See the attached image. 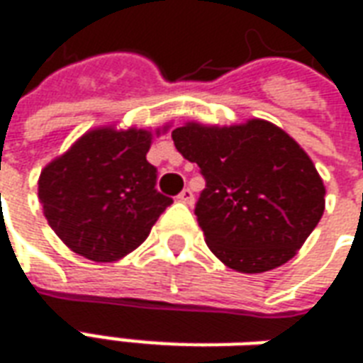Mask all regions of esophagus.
<instances>
[{"label":"esophagus","mask_w":363,"mask_h":363,"mask_svg":"<svg viewBox=\"0 0 363 363\" xmlns=\"http://www.w3.org/2000/svg\"><path fill=\"white\" fill-rule=\"evenodd\" d=\"M179 202H182V204H192L194 202V194H192V190L190 189H184L179 194Z\"/></svg>","instance_id":"esophagus-1"}]
</instances>
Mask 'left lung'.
<instances>
[{
	"label": "left lung",
	"mask_w": 363,
	"mask_h": 363,
	"mask_svg": "<svg viewBox=\"0 0 363 363\" xmlns=\"http://www.w3.org/2000/svg\"><path fill=\"white\" fill-rule=\"evenodd\" d=\"M171 135L204 174L194 213L225 267L260 274L296 257L325 212L327 190L291 135L260 118L233 126L192 120Z\"/></svg>",
	"instance_id": "obj_1"
}]
</instances>
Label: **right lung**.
Listing matches in <instances>:
<instances>
[{
    "mask_svg": "<svg viewBox=\"0 0 363 363\" xmlns=\"http://www.w3.org/2000/svg\"><path fill=\"white\" fill-rule=\"evenodd\" d=\"M155 128H93L44 167L38 200L54 233L85 259L114 262L147 239L171 206L155 190L157 169L145 159Z\"/></svg>",
    "mask_w": 363,
    "mask_h": 363,
    "instance_id": "add662e5",
    "label": "right lung"
}]
</instances>
